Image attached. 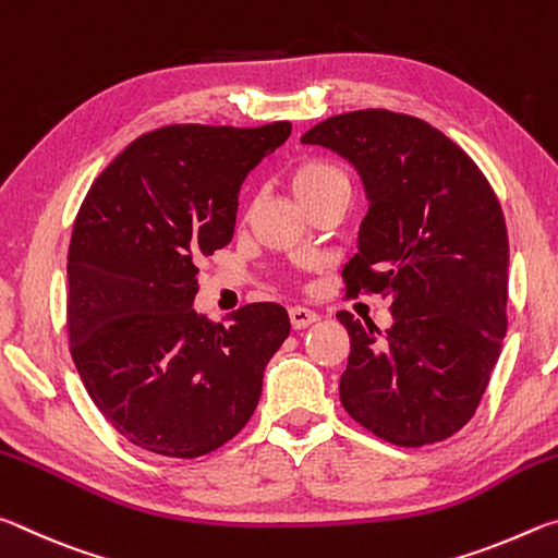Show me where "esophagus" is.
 <instances>
[{
	"instance_id": "1",
	"label": "esophagus",
	"mask_w": 558,
	"mask_h": 558,
	"mask_svg": "<svg viewBox=\"0 0 558 558\" xmlns=\"http://www.w3.org/2000/svg\"><path fill=\"white\" fill-rule=\"evenodd\" d=\"M317 319H319V315L315 313V310H307V307H300V305L290 307V323L295 329L313 325V323H317Z\"/></svg>"
}]
</instances>
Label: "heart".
Here are the masks:
<instances>
[{
    "mask_svg": "<svg viewBox=\"0 0 558 558\" xmlns=\"http://www.w3.org/2000/svg\"><path fill=\"white\" fill-rule=\"evenodd\" d=\"M292 192H295L298 199L313 209L317 202L327 199L337 192H349V179L335 162L323 157H307L298 162L292 169Z\"/></svg>",
    "mask_w": 558,
    "mask_h": 558,
    "instance_id": "heart-1",
    "label": "heart"
}]
</instances>
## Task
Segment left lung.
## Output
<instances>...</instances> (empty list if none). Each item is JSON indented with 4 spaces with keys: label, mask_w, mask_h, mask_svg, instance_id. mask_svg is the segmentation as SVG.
Returning a JSON list of instances; mask_svg holds the SVG:
<instances>
[{
    "label": "left lung",
    "mask_w": 558,
    "mask_h": 558,
    "mask_svg": "<svg viewBox=\"0 0 558 558\" xmlns=\"http://www.w3.org/2000/svg\"><path fill=\"white\" fill-rule=\"evenodd\" d=\"M342 155L369 209L347 295L389 298L379 332L339 310L349 359L339 399L374 436L403 448L446 440L475 415L507 332L505 214L480 167L413 116L354 110L302 135Z\"/></svg>",
    "instance_id": "left-lung-1"
}]
</instances>
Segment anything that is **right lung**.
Returning a JSON list of instances; mask_svg holds the SVG:
<instances>
[{
	"label": "right lung",
	"instance_id": "1",
	"mask_svg": "<svg viewBox=\"0 0 558 558\" xmlns=\"http://www.w3.org/2000/svg\"><path fill=\"white\" fill-rule=\"evenodd\" d=\"M290 130L286 120L153 130L81 204L69 248L71 356L98 411L137 448L199 458L256 411L290 317L276 302L243 305L229 325L196 315V263L231 241L245 174Z\"/></svg>",
	"mask_w": 558,
	"mask_h": 558
}]
</instances>
